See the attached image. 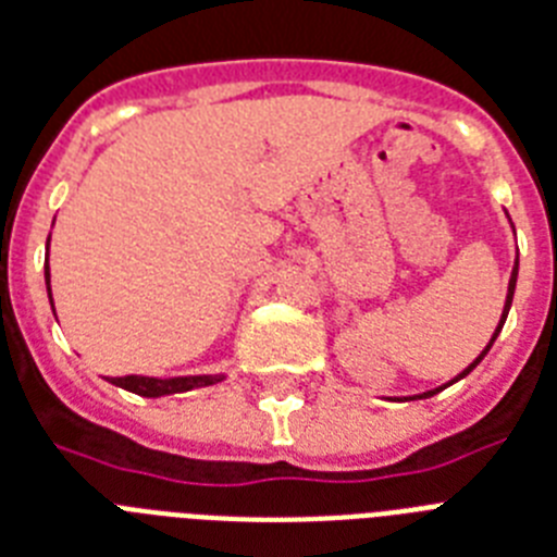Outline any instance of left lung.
I'll return each mask as SVG.
<instances>
[{
    "label": "left lung",
    "mask_w": 557,
    "mask_h": 557,
    "mask_svg": "<svg viewBox=\"0 0 557 557\" xmlns=\"http://www.w3.org/2000/svg\"><path fill=\"white\" fill-rule=\"evenodd\" d=\"M516 282H518V261H516V268H512V278H509V293H507V305H504V315H500V324H498V330H495V335H493V342L486 344V350H484V352H481V356H478V358H475V361H472V364H470V367H467V370H463V372H461V375H458V379H455V381H461V379H463V375H470V372H472V370H475V367H478V364H481V358H484V356H486V352H490V347H493V344H495V338H498L500 327H504V321H507V312H509V307H512V296H516ZM441 389H444V387H441ZM441 389H430V393H424V395H416V398H430V395L441 393Z\"/></svg>",
    "instance_id": "left-lung-1"
}]
</instances>
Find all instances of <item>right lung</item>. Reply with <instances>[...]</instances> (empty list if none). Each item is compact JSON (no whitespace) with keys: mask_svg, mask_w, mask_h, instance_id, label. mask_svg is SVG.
Masks as SVG:
<instances>
[{"mask_svg":"<svg viewBox=\"0 0 557 557\" xmlns=\"http://www.w3.org/2000/svg\"><path fill=\"white\" fill-rule=\"evenodd\" d=\"M45 282L50 284L48 264H45ZM50 293V287H48ZM53 305V298H50ZM116 387L131 389L145 398H159V395H173V393H187L193 387H210L215 381H222V375H187V379H147V375H124V379H110Z\"/></svg>","mask_w":557,"mask_h":557,"instance_id":"right-lung-1","label":"right lung"}]
</instances>
